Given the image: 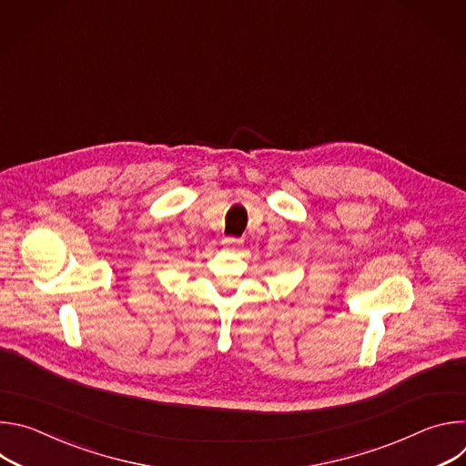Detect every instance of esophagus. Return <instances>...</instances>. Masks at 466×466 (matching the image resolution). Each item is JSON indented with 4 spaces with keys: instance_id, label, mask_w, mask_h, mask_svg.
<instances>
[{
    "instance_id": "obj_1",
    "label": "esophagus",
    "mask_w": 466,
    "mask_h": 466,
    "mask_svg": "<svg viewBox=\"0 0 466 466\" xmlns=\"http://www.w3.org/2000/svg\"><path fill=\"white\" fill-rule=\"evenodd\" d=\"M223 245H225L227 248H238V247L241 245V239H236V238H225V239H223Z\"/></svg>"
}]
</instances>
